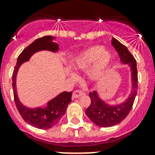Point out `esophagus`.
Segmentation results:
<instances>
[{
	"label": "esophagus",
	"instance_id": "esophagus-1",
	"mask_svg": "<svg viewBox=\"0 0 155 155\" xmlns=\"http://www.w3.org/2000/svg\"><path fill=\"white\" fill-rule=\"evenodd\" d=\"M84 95V92L82 91H80V90H75L72 93V97L73 98H78V97H81Z\"/></svg>",
	"mask_w": 155,
	"mask_h": 155
}]
</instances>
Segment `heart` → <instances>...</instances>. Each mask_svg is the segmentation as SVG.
<instances>
[{
    "instance_id": "heart-1",
    "label": "heart",
    "mask_w": 155,
    "mask_h": 155,
    "mask_svg": "<svg viewBox=\"0 0 155 155\" xmlns=\"http://www.w3.org/2000/svg\"><path fill=\"white\" fill-rule=\"evenodd\" d=\"M112 57V53L108 50H104V47L95 46L80 54L75 59L74 66L78 70H84L96 61L88 73L90 79L96 80H98L105 71ZM71 75L74 79L76 78L74 73H71Z\"/></svg>"
}]
</instances>
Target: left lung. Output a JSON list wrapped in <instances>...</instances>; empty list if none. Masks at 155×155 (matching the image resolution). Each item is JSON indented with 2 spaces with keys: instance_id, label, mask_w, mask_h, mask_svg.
<instances>
[{
  "instance_id": "8db88e82",
  "label": "left lung",
  "mask_w": 155,
  "mask_h": 155,
  "mask_svg": "<svg viewBox=\"0 0 155 155\" xmlns=\"http://www.w3.org/2000/svg\"><path fill=\"white\" fill-rule=\"evenodd\" d=\"M112 44L117 51L120 62L130 67L132 91L125 101L115 105L108 104L101 99L97 91L90 92L91 104L86 109L85 113L94 124L104 128L117 125L127 117L133 107L137 89V63L134 57L129 51L127 47L114 38L112 39Z\"/></svg>"
}]
</instances>
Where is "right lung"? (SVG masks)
I'll use <instances>...</instances> for the list:
<instances>
[{"label": "right lung", "mask_w": 155, "mask_h": 155, "mask_svg": "<svg viewBox=\"0 0 155 155\" xmlns=\"http://www.w3.org/2000/svg\"><path fill=\"white\" fill-rule=\"evenodd\" d=\"M54 38H55L51 36L39 38L23 50V51L18 56L12 76L13 97L18 112L25 122L34 127L42 130L51 129L58 124L62 117L65 114L68 105L71 101V92H61L57 97L47 102V105L45 108L38 107L35 108H30L23 105L19 101L17 93L16 79L21 65L30 60V57L35 53L41 51H58V45L56 42H54Z\"/></svg>", "instance_id": "add662e5"}]
</instances>
